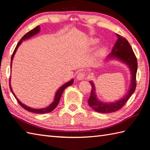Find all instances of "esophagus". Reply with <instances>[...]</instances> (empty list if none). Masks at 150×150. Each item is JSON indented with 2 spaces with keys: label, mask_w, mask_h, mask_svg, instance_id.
<instances>
[{
  "label": "esophagus",
  "mask_w": 150,
  "mask_h": 150,
  "mask_svg": "<svg viewBox=\"0 0 150 150\" xmlns=\"http://www.w3.org/2000/svg\"><path fill=\"white\" fill-rule=\"evenodd\" d=\"M84 77H85L84 73L82 71H81L78 73V75L77 76V79L78 81H82L84 79Z\"/></svg>",
  "instance_id": "34e87169"
}]
</instances>
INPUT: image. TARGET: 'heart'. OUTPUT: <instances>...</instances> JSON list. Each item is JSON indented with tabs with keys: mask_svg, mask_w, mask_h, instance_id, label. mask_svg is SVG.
Listing matches in <instances>:
<instances>
[{
	"mask_svg": "<svg viewBox=\"0 0 150 150\" xmlns=\"http://www.w3.org/2000/svg\"><path fill=\"white\" fill-rule=\"evenodd\" d=\"M98 42V40L96 39H91L90 40V43L91 44H97ZM104 52V49L103 47H100L98 49V50L97 51L96 54H95V56H96L97 58H99L102 55H103Z\"/></svg>",
	"mask_w": 150,
	"mask_h": 150,
	"instance_id": "b5f03b06",
	"label": "heart"
}]
</instances>
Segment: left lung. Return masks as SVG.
I'll list each match as a JSON object with an SVG mask.
<instances>
[{
  "mask_svg": "<svg viewBox=\"0 0 150 150\" xmlns=\"http://www.w3.org/2000/svg\"><path fill=\"white\" fill-rule=\"evenodd\" d=\"M118 39L115 44L111 52L106 57V61L111 59L119 60L128 67L131 72V83L127 93L120 99L115 102L104 103L98 99L97 94L95 86L92 81H89L91 85V93L88 104L90 106L98 113H112L121 109L129 98L134 93L136 88V74L137 71V60L133 52L131 46L125 38L117 35Z\"/></svg>",
  "mask_w": 150,
  "mask_h": 150,
  "instance_id": "obj_1",
  "label": "left lung"
}]
</instances>
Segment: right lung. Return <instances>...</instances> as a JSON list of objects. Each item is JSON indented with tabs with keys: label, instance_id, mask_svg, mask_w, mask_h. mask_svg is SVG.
Returning <instances> with one entry per match:
<instances>
[{
	"label": "right lung",
	"instance_id": "1",
	"mask_svg": "<svg viewBox=\"0 0 150 150\" xmlns=\"http://www.w3.org/2000/svg\"><path fill=\"white\" fill-rule=\"evenodd\" d=\"M40 26H37L36 28H35L34 29L31 30V31H30L29 32H28L26 34H25L22 37V39H21V40L19 41L18 43L17 44V46H16L15 49L14 50L13 53V55L11 56V66H12V62H13V57L15 56V54L16 53V52H17V50L18 49V47H19V46L21 45L22 42L23 40H27L28 39H30L31 37H32L33 36L35 35H37V33H39L40 31ZM73 81H74V80L73 79H71L69 81L66 82V83L64 84H63L62 86H60L59 89L58 90H57L56 91L55 93V97H54V99H53V101L52 102V103H51L47 107H45V108H40V109H36V108H32L31 107H29L26 106V104H23L22 103H21V102L18 100V98L16 97L15 94L14 93V92L13 91V90H12V88H11V77L10 79H9V88H10V90L12 92L13 95H14V97H15L16 99L17 100L18 104L21 105V106L24 108L25 110L28 111H30V112H33V113H39V114H44V113H50L51 112V111H52L55 108L57 107V105H58L59 103V100L60 99V97H61V95L63 93L64 90H65V89L67 88L69 86H71L73 83Z\"/></svg>",
	"mask_w": 150,
	"mask_h": 150
}]
</instances>
